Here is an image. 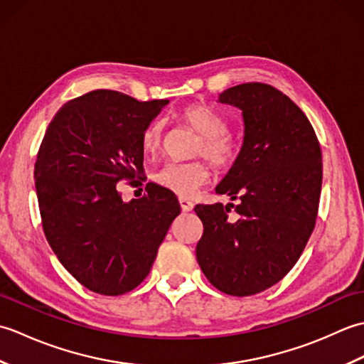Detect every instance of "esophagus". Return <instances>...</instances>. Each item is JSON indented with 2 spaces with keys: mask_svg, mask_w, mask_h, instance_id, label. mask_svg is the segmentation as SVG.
Masks as SVG:
<instances>
[{
  "mask_svg": "<svg viewBox=\"0 0 364 364\" xmlns=\"http://www.w3.org/2000/svg\"><path fill=\"white\" fill-rule=\"evenodd\" d=\"M180 205H181V210L184 213H189V211L194 210V203H192L191 200H188V198H180Z\"/></svg>",
  "mask_w": 364,
  "mask_h": 364,
  "instance_id": "obj_1",
  "label": "esophagus"
}]
</instances>
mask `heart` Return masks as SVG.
Returning <instances> with one entry per match:
<instances>
[{
  "label": "heart",
  "instance_id": "heart-1",
  "mask_svg": "<svg viewBox=\"0 0 364 364\" xmlns=\"http://www.w3.org/2000/svg\"><path fill=\"white\" fill-rule=\"evenodd\" d=\"M181 120L200 134L196 154H205L215 166H230L237 156V144L227 133V123L211 107L194 103L184 107L180 114ZM164 142V122L153 120L145 127L141 144L145 153L154 154ZM210 167L203 161L167 162L153 173V181L180 197H191L210 180Z\"/></svg>",
  "mask_w": 364,
  "mask_h": 364
}]
</instances>
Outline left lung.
<instances>
[{"instance_id":"obj_1","label":"left lung","mask_w":364,"mask_h":364,"mask_svg":"<svg viewBox=\"0 0 364 364\" xmlns=\"http://www.w3.org/2000/svg\"><path fill=\"white\" fill-rule=\"evenodd\" d=\"M219 102L242 111L241 151L215 188L239 205L194 208L203 222L196 253L213 286L244 297L280 282L304 252L318 218L322 153L306 115L269 84H239Z\"/></svg>"}]
</instances>
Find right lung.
I'll return each instance as SVG.
<instances>
[{
  "mask_svg": "<svg viewBox=\"0 0 364 364\" xmlns=\"http://www.w3.org/2000/svg\"><path fill=\"white\" fill-rule=\"evenodd\" d=\"M167 105L92 90L60 107L38 149L34 178L46 241L76 280L103 296L144 282L181 211L173 192L154 183L129 202L119 186L142 178V133Z\"/></svg>",
  "mask_w": 364,
  "mask_h": 364,
  "instance_id": "1",
  "label": "right lung"
}]
</instances>
